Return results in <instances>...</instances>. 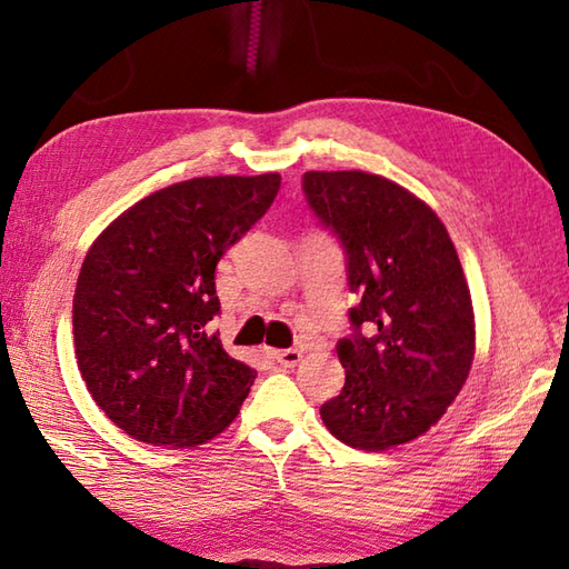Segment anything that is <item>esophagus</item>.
Here are the masks:
<instances>
[{
  "mask_svg": "<svg viewBox=\"0 0 569 569\" xmlns=\"http://www.w3.org/2000/svg\"><path fill=\"white\" fill-rule=\"evenodd\" d=\"M300 359H303V352H300V349H283V352H276V361H278V365H281L283 369L298 367Z\"/></svg>",
  "mask_w": 569,
  "mask_h": 569,
  "instance_id": "obj_1",
  "label": "esophagus"
}]
</instances>
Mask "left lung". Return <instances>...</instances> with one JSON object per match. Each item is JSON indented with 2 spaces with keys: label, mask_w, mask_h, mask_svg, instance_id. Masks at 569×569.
<instances>
[{
  "label": "left lung",
  "mask_w": 569,
  "mask_h": 569,
  "mask_svg": "<svg viewBox=\"0 0 569 569\" xmlns=\"http://www.w3.org/2000/svg\"><path fill=\"white\" fill-rule=\"evenodd\" d=\"M303 192L340 239L359 303L337 345L340 396L320 418L357 450L420 438L462 391L475 359V310L462 263L440 217L389 178L308 171Z\"/></svg>",
  "instance_id": "8db88e82"
}]
</instances>
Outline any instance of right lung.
Masks as SVG:
<instances>
[{
	"label": "right lung",
	"instance_id": "add662e5",
	"mask_svg": "<svg viewBox=\"0 0 569 569\" xmlns=\"http://www.w3.org/2000/svg\"><path fill=\"white\" fill-rule=\"evenodd\" d=\"M281 176H208L131 204L92 241L72 298L82 381L117 428L196 447L239 413L257 371L229 357L214 269L271 208Z\"/></svg>",
	"mask_w": 569,
	"mask_h": 569
}]
</instances>
